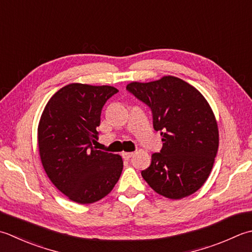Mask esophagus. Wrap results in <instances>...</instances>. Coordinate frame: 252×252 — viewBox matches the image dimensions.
Returning a JSON list of instances; mask_svg holds the SVG:
<instances>
[{
	"instance_id": "1",
	"label": "esophagus",
	"mask_w": 252,
	"mask_h": 252,
	"mask_svg": "<svg viewBox=\"0 0 252 252\" xmlns=\"http://www.w3.org/2000/svg\"><path fill=\"white\" fill-rule=\"evenodd\" d=\"M122 157H123V158H125V159H130L131 158V157L133 156V153H129V152H123L122 153Z\"/></svg>"
}]
</instances>
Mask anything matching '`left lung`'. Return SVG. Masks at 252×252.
I'll list each match as a JSON object with an SVG mask.
<instances>
[{
  "label": "left lung",
  "instance_id": "left-lung-1",
  "mask_svg": "<svg viewBox=\"0 0 252 252\" xmlns=\"http://www.w3.org/2000/svg\"><path fill=\"white\" fill-rule=\"evenodd\" d=\"M126 91L151 108L153 126L164 142L142 177L168 199L194 193L209 178L219 149L218 123L208 101L196 88L175 76L133 82Z\"/></svg>",
  "mask_w": 252,
  "mask_h": 252
}]
</instances>
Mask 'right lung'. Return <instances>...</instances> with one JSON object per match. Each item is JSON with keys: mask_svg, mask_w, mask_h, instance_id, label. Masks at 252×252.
<instances>
[{"mask_svg": "<svg viewBox=\"0 0 252 252\" xmlns=\"http://www.w3.org/2000/svg\"><path fill=\"white\" fill-rule=\"evenodd\" d=\"M112 86L70 84L48 101L38 126L39 154L52 184L81 204L106 196L119 180L121 156L98 151L97 126Z\"/></svg>", "mask_w": 252, "mask_h": 252, "instance_id": "right-lung-1", "label": "right lung"}]
</instances>
